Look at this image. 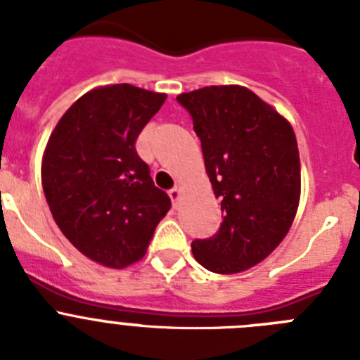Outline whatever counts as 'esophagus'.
<instances>
[{"label": "esophagus", "mask_w": 360, "mask_h": 360, "mask_svg": "<svg viewBox=\"0 0 360 360\" xmlns=\"http://www.w3.org/2000/svg\"><path fill=\"white\" fill-rule=\"evenodd\" d=\"M169 196L171 200H173L174 205H178V200H180V196H182V187L174 186L173 189H169Z\"/></svg>", "instance_id": "34e87169"}]
</instances>
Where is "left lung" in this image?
Masks as SVG:
<instances>
[{
	"label": "left lung",
	"instance_id": "left-lung-1",
	"mask_svg": "<svg viewBox=\"0 0 360 360\" xmlns=\"http://www.w3.org/2000/svg\"><path fill=\"white\" fill-rule=\"evenodd\" d=\"M176 101L189 111L224 221L191 249L202 266L236 274L263 262L287 236L301 195L294 129L245 86H205Z\"/></svg>",
	"mask_w": 360,
	"mask_h": 360
}]
</instances>
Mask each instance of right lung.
Returning <instances> with one entry per match:
<instances>
[{
    "instance_id": "1",
    "label": "right lung",
    "mask_w": 360,
    "mask_h": 360,
    "mask_svg": "<svg viewBox=\"0 0 360 360\" xmlns=\"http://www.w3.org/2000/svg\"><path fill=\"white\" fill-rule=\"evenodd\" d=\"M164 101L131 84L95 88L68 108L44 149L41 182L56 224L79 252L110 269L139 262L171 209L135 149Z\"/></svg>"
}]
</instances>
